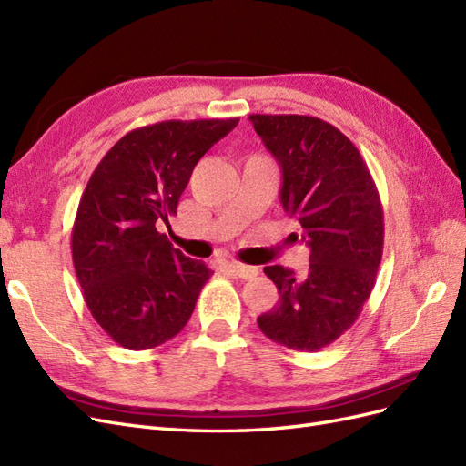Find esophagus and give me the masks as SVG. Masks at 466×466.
<instances>
[{"mask_svg": "<svg viewBox=\"0 0 466 466\" xmlns=\"http://www.w3.org/2000/svg\"><path fill=\"white\" fill-rule=\"evenodd\" d=\"M228 268L238 276V279L243 280H250L255 279V276L258 274V268L257 267H250V264H243V262H228Z\"/></svg>", "mask_w": 466, "mask_h": 466, "instance_id": "esophagus-1", "label": "esophagus"}]
</instances>
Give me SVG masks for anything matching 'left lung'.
<instances>
[{
    "mask_svg": "<svg viewBox=\"0 0 466 466\" xmlns=\"http://www.w3.org/2000/svg\"><path fill=\"white\" fill-rule=\"evenodd\" d=\"M282 170L280 204L309 247L306 276L264 268L279 304L257 318L274 343L313 353L341 337L369 299L382 260L384 213L367 162L347 137L309 116H248Z\"/></svg>",
    "mask_w": 466,
    "mask_h": 466,
    "instance_id": "left-lung-1",
    "label": "left lung"
}]
</instances>
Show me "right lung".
<instances>
[{
	"instance_id": "1",
	"label": "right lung",
	"mask_w": 466,
	"mask_h": 466,
	"mask_svg": "<svg viewBox=\"0 0 466 466\" xmlns=\"http://www.w3.org/2000/svg\"><path fill=\"white\" fill-rule=\"evenodd\" d=\"M238 119L160 121L129 131L99 160L72 228V260L87 309L117 345L153 349L178 335L213 274L174 248L176 216L198 160Z\"/></svg>"
}]
</instances>
